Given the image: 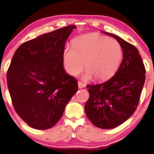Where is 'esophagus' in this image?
Wrapping results in <instances>:
<instances>
[{"label":"esophagus","instance_id":"34e87169","mask_svg":"<svg viewBox=\"0 0 154 154\" xmlns=\"http://www.w3.org/2000/svg\"><path fill=\"white\" fill-rule=\"evenodd\" d=\"M78 85H79V88H83L85 87V85L83 83H81V81H79L78 82Z\"/></svg>","mask_w":154,"mask_h":154}]
</instances>
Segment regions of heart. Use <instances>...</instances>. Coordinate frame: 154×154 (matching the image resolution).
Listing matches in <instances>:
<instances>
[{"mask_svg": "<svg viewBox=\"0 0 154 154\" xmlns=\"http://www.w3.org/2000/svg\"><path fill=\"white\" fill-rule=\"evenodd\" d=\"M123 52L119 42L97 33H90L75 38L72 48L66 46L63 51L64 68L70 75L82 71L85 62L87 71L83 78L104 81L119 69Z\"/></svg>", "mask_w": 154, "mask_h": 154, "instance_id": "1", "label": "heart"}]
</instances>
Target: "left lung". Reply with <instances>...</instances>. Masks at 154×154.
I'll return each mask as SVG.
<instances>
[{
  "label": "left lung",
  "mask_w": 154,
  "mask_h": 154,
  "mask_svg": "<svg viewBox=\"0 0 154 154\" xmlns=\"http://www.w3.org/2000/svg\"><path fill=\"white\" fill-rule=\"evenodd\" d=\"M117 40L123 58L119 69L109 81L87 85L90 97L85 105L88 119L96 127L111 129L129 119L135 111L145 82V67L138 50L112 33L102 31Z\"/></svg>",
  "instance_id": "obj_1"
}]
</instances>
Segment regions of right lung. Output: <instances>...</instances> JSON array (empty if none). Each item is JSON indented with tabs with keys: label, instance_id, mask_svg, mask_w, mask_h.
<instances>
[{
	"label": "right lung",
	"instance_id": "obj_1",
	"mask_svg": "<svg viewBox=\"0 0 154 154\" xmlns=\"http://www.w3.org/2000/svg\"><path fill=\"white\" fill-rule=\"evenodd\" d=\"M74 25L45 33L22 44L14 52L7 83L16 112L30 127H53L77 92L78 82L63 65L66 39Z\"/></svg>",
	"mask_w": 154,
	"mask_h": 154
}]
</instances>
